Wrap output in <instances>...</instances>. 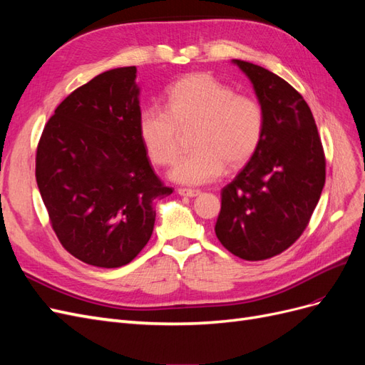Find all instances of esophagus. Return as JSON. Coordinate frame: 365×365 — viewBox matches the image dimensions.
<instances>
[{
    "mask_svg": "<svg viewBox=\"0 0 365 365\" xmlns=\"http://www.w3.org/2000/svg\"><path fill=\"white\" fill-rule=\"evenodd\" d=\"M180 196H187V197H195L197 195H201V190L196 189H178Z\"/></svg>",
    "mask_w": 365,
    "mask_h": 365,
    "instance_id": "34e87169",
    "label": "esophagus"
}]
</instances>
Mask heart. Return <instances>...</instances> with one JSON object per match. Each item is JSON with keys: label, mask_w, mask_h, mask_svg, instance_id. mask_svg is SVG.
I'll return each instance as SVG.
<instances>
[{"label": "heart", "mask_w": 365, "mask_h": 365, "mask_svg": "<svg viewBox=\"0 0 365 365\" xmlns=\"http://www.w3.org/2000/svg\"><path fill=\"white\" fill-rule=\"evenodd\" d=\"M192 152L169 172L170 180L201 185L217 180L230 168L247 163L263 135L260 103L208 73H192L165 91V108H143L138 132L150 160L160 165L175 161L180 149V128L195 125Z\"/></svg>", "instance_id": "1"}]
</instances>
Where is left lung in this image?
<instances>
[{
	"label": "left lung",
	"instance_id": "1",
	"mask_svg": "<svg viewBox=\"0 0 365 365\" xmlns=\"http://www.w3.org/2000/svg\"><path fill=\"white\" fill-rule=\"evenodd\" d=\"M231 62L252 83L264 126L257 150L220 193L215 231L231 254L263 260L302 236L323 192L326 160L304 98L267 68Z\"/></svg>",
	"mask_w": 365,
	"mask_h": 365
}]
</instances>
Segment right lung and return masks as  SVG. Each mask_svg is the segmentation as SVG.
Here are the masks:
<instances>
[{
	"mask_svg": "<svg viewBox=\"0 0 365 365\" xmlns=\"http://www.w3.org/2000/svg\"><path fill=\"white\" fill-rule=\"evenodd\" d=\"M135 67L96 76L56 108L36 152V182L51 227L76 259L98 268L128 264L149 242L157 197L138 132Z\"/></svg>",
	"mask_w": 365,
	"mask_h": 365,
	"instance_id": "right-lung-1",
	"label": "right lung"
}]
</instances>
